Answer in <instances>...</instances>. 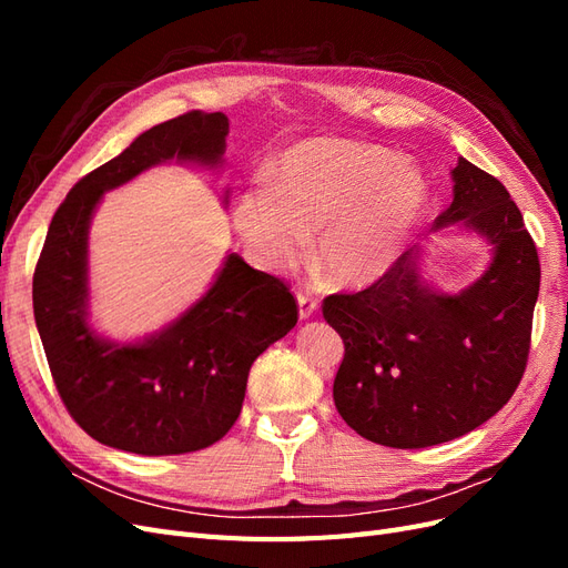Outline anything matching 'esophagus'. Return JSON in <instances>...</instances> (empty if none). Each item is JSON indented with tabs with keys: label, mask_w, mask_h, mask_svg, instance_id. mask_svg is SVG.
Instances as JSON below:
<instances>
[{
	"label": "esophagus",
	"mask_w": 568,
	"mask_h": 568,
	"mask_svg": "<svg viewBox=\"0 0 568 568\" xmlns=\"http://www.w3.org/2000/svg\"><path fill=\"white\" fill-rule=\"evenodd\" d=\"M296 303H298V317L301 320H311L320 311L317 298H313V294H307V291H298Z\"/></svg>",
	"instance_id": "esophagus-1"
}]
</instances>
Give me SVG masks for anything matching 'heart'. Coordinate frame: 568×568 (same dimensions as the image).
<instances>
[{
	"label": "heart",
	"instance_id": "obj_1",
	"mask_svg": "<svg viewBox=\"0 0 568 568\" xmlns=\"http://www.w3.org/2000/svg\"><path fill=\"white\" fill-rule=\"evenodd\" d=\"M424 170L390 149L320 136L284 151L270 186L234 201L232 220L255 263L277 274L317 263L343 286H369L400 261L428 209Z\"/></svg>",
	"mask_w": 568,
	"mask_h": 568
}]
</instances>
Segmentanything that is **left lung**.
<instances>
[{"label": "left lung", "instance_id": "8db88e82", "mask_svg": "<svg viewBox=\"0 0 568 568\" xmlns=\"http://www.w3.org/2000/svg\"><path fill=\"white\" fill-rule=\"evenodd\" d=\"M450 175L453 203L434 230L459 225L484 236L488 270L445 294L422 277V248H409L369 288L322 305L346 346L334 379L338 415L388 448H428L474 432L507 405L526 369L540 291L536 244L500 180L467 159Z\"/></svg>", "mask_w": 568, "mask_h": 568}]
</instances>
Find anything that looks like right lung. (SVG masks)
<instances>
[{
  "label": "right lung",
  "mask_w": 568,
  "mask_h": 568,
  "mask_svg": "<svg viewBox=\"0 0 568 568\" xmlns=\"http://www.w3.org/2000/svg\"><path fill=\"white\" fill-rule=\"evenodd\" d=\"M227 134L225 113L165 120L84 175L51 217L32 277L38 332L65 409L109 448L149 457L209 448L242 412L255 357L298 322L286 284L230 253L211 288L161 332L111 341L90 324L88 239L99 201L153 165H222Z\"/></svg>",
  "instance_id": "obj_1"
}]
</instances>
